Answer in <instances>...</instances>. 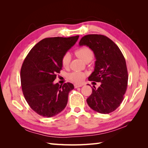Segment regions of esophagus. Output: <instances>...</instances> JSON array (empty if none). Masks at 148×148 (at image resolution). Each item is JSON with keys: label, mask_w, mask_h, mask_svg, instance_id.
<instances>
[{"label": "esophagus", "mask_w": 148, "mask_h": 148, "mask_svg": "<svg viewBox=\"0 0 148 148\" xmlns=\"http://www.w3.org/2000/svg\"><path fill=\"white\" fill-rule=\"evenodd\" d=\"M83 86V85L81 84H74V86H75V88H79V87H82Z\"/></svg>", "instance_id": "34e87169"}]
</instances>
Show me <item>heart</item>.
Wrapping results in <instances>:
<instances>
[{
	"label": "heart",
	"mask_w": 148,
	"mask_h": 148,
	"mask_svg": "<svg viewBox=\"0 0 148 148\" xmlns=\"http://www.w3.org/2000/svg\"><path fill=\"white\" fill-rule=\"evenodd\" d=\"M75 54L84 62L91 60L94 56L92 51L88 47H82L75 51ZM71 59V55L69 52L65 53L62 57V65L64 67L68 66ZM85 78V74L80 71H74L69 75V78L76 83H81Z\"/></svg>",
	"instance_id": "heart-1"
}]
</instances>
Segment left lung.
Segmentation results:
<instances>
[{"instance_id":"left-lung-1","label":"left lung","mask_w":148,"mask_h":148,"mask_svg":"<svg viewBox=\"0 0 148 148\" xmlns=\"http://www.w3.org/2000/svg\"><path fill=\"white\" fill-rule=\"evenodd\" d=\"M79 45L89 47L95 53V70L89 81L101 83L98 88H92L88 104L97 112L109 114L120 106L127 88L128 75L124 56L119 47L104 35L84 36Z\"/></svg>"}]
</instances>
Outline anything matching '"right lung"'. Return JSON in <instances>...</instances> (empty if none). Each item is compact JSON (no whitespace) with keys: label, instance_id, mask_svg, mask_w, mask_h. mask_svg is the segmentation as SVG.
<instances>
[{"label":"right lung","instance_id":"1","mask_svg":"<svg viewBox=\"0 0 148 148\" xmlns=\"http://www.w3.org/2000/svg\"><path fill=\"white\" fill-rule=\"evenodd\" d=\"M78 38L75 36L43 39L26 57L20 71L22 91L28 105L39 115L52 117L66 107L73 84L67 83L62 86L53 82L56 73L62 69V56Z\"/></svg>","mask_w":148,"mask_h":148}]
</instances>
